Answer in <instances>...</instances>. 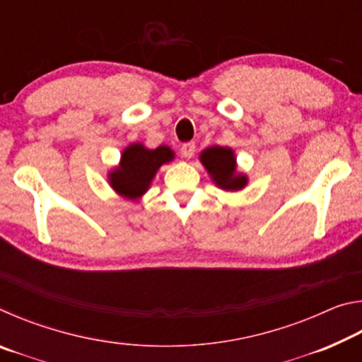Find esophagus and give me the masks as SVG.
<instances>
[{"mask_svg":"<svg viewBox=\"0 0 362 362\" xmlns=\"http://www.w3.org/2000/svg\"><path fill=\"white\" fill-rule=\"evenodd\" d=\"M194 150H196V145H194V142H187V144H183V145H182V148H180V151H182V156H183V158H192V156L194 155Z\"/></svg>","mask_w":362,"mask_h":362,"instance_id":"obj_1","label":"esophagus"}]
</instances>
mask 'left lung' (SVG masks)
<instances>
[{
    "label": "left lung",
    "instance_id": "left-lung-1",
    "mask_svg": "<svg viewBox=\"0 0 362 362\" xmlns=\"http://www.w3.org/2000/svg\"><path fill=\"white\" fill-rule=\"evenodd\" d=\"M199 161L218 188L238 192L247 185V177L236 173V156L231 148L218 145L209 146L201 151Z\"/></svg>",
    "mask_w": 362,
    "mask_h": 362
}]
</instances>
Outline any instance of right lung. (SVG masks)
Masks as SVG:
<instances>
[{"label":"right lung","mask_w":362,"mask_h":362,"mask_svg":"<svg viewBox=\"0 0 362 362\" xmlns=\"http://www.w3.org/2000/svg\"><path fill=\"white\" fill-rule=\"evenodd\" d=\"M173 159L174 151L166 145L150 150L142 144H132L122 151L119 166L110 170V187L124 198L136 201L150 188L158 169Z\"/></svg>","instance_id":"add662e5"}]
</instances>
